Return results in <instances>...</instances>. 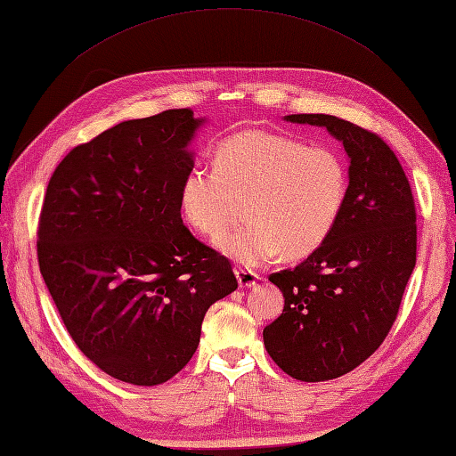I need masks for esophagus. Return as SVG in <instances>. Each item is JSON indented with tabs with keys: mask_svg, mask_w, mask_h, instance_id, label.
<instances>
[{
	"mask_svg": "<svg viewBox=\"0 0 456 456\" xmlns=\"http://www.w3.org/2000/svg\"><path fill=\"white\" fill-rule=\"evenodd\" d=\"M236 277H238L240 287H254L259 280V275L256 272H252V269H246V267H238Z\"/></svg>",
	"mask_w": 456,
	"mask_h": 456,
	"instance_id": "1",
	"label": "esophagus"
}]
</instances>
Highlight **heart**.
I'll return each mask as SVG.
<instances>
[{
    "label": "heart",
    "instance_id": "b5f03b06",
    "mask_svg": "<svg viewBox=\"0 0 456 456\" xmlns=\"http://www.w3.org/2000/svg\"><path fill=\"white\" fill-rule=\"evenodd\" d=\"M350 169L338 150L291 135L244 129L218 145L215 169L194 167L181 184L184 220L218 236L244 204L248 222L216 246L254 267L277 252L301 259L329 240L346 207Z\"/></svg>",
    "mask_w": 456,
    "mask_h": 456
}]
</instances>
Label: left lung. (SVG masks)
Returning <instances> with one entry per match:
<instances>
[{"label": "left lung", "mask_w": 456, "mask_h": 456, "mask_svg": "<svg viewBox=\"0 0 456 456\" xmlns=\"http://www.w3.org/2000/svg\"><path fill=\"white\" fill-rule=\"evenodd\" d=\"M327 127L350 157V191L329 240L269 275L283 313L264 329L267 354L301 382L348 374L386 340L415 267L417 212L402 163L378 134L327 114L287 116Z\"/></svg>", "instance_id": "8db88e82"}]
</instances>
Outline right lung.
I'll list each match as a JSON object with an SVG mask.
<instances>
[{"label":"right lung","instance_id":"1","mask_svg":"<svg viewBox=\"0 0 456 456\" xmlns=\"http://www.w3.org/2000/svg\"><path fill=\"white\" fill-rule=\"evenodd\" d=\"M191 108L129 119L54 169L37 230L41 275L72 340L108 376L157 386L189 364L208 306L238 289L230 259L181 218Z\"/></svg>","mask_w":456,"mask_h":456}]
</instances>
